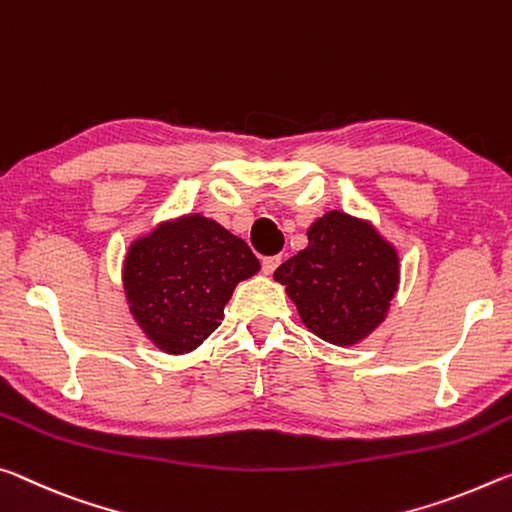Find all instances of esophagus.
I'll use <instances>...</instances> for the list:
<instances>
[{
  "label": "esophagus",
  "instance_id": "obj_1",
  "mask_svg": "<svg viewBox=\"0 0 512 512\" xmlns=\"http://www.w3.org/2000/svg\"><path fill=\"white\" fill-rule=\"evenodd\" d=\"M261 265H263V272L265 274H272L276 267L281 265V256H265L263 261H261Z\"/></svg>",
  "mask_w": 512,
  "mask_h": 512
}]
</instances>
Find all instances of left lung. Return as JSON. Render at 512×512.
Here are the masks:
<instances>
[{
	"label": "left lung",
	"mask_w": 512,
	"mask_h": 512,
	"mask_svg": "<svg viewBox=\"0 0 512 512\" xmlns=\"http://www.w3.org/2000/svg\"><path fill=\"white\" fill-rule=\"evenodd\" d=\"M306 249L274 272L301 322L331 345L365 340L399 288V254L372 222L329 211L311 224Z\"/></svg>",
	"instance_id": "obj_1"
}]
</instances>
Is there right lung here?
Wrapping results in <instances>:
<instances>
[{"mask_svg":"<svg viewBox=\"0 0 512 512\" xmlns=\"http://www.w3.org/2000/svg\"><path fill=\"white\" fill-rule=\"evenodd\" d=\"M261 270L247 242L201 213L167 220L131 242L122 281L129 311L165 354L197 349L240 281Z\"/></svg>","mask_w":512,"mask_h":512,"instance_id":"obj_1","label":"right lung"}]
</instances>
